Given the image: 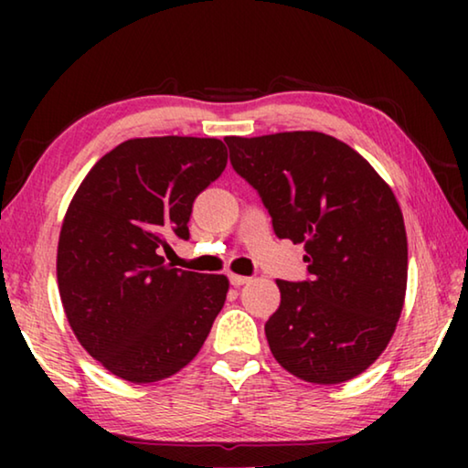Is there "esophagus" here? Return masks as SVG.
<instances>
[{"label":"esophagus","mask_w":468,"mask_h":468,"mask_svg":"<svg viewBox=\"0 0 468 468\" xmlns=\"http://www.w3.org/2000/svg\"><path fill=\"white\" fill-rule=\"evenodd\" d=\"M229 281H231L233 287H241V284L250 282V276H241V274H229Z\"/></svg>","instance_id":"esophagus-1"}]
</instances>
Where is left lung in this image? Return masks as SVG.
Listing matches in <instances>:
<instances>
[{"label": "left lung", "mask_w": 468, "mask_h": 468, "mask_svg": "<svg viewBox=\"0 0 468 468\" xmlns=\"http://www.w3.org/2000/svg\"><path fill=\"white\" fill-rule=\"evenodd\" d=\"M279 239L303 243L310 279L276 281L266 322L274 359L305 382L340 384L374 363L407 291V231L392 189L359 153L322 132L225 138Z\"/></svg>", "instance_id": "left-lung-1"}]
</instances>
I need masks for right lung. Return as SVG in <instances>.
Instances as JSON below:
<instances>
[{
    "label": "right lung",
    "instance_id": "right-lung-1",
    "mask_svg": "<svg viewBox=\"0 0 468 468\" xmlns=\"http://www.w3.org/2000/svg\"><path fill=\"white\" fill-rule=\"evenodd\" d=\"M217 138L122 142L89 171L63 218L58 284L76 338L111 374L150 384L200 351L229 281L165 264L169 237L189 239L197 194L227 167Z\"/></svg>",
    "mask_w": 468,
    "mask_h": 468
}]
</instances>
